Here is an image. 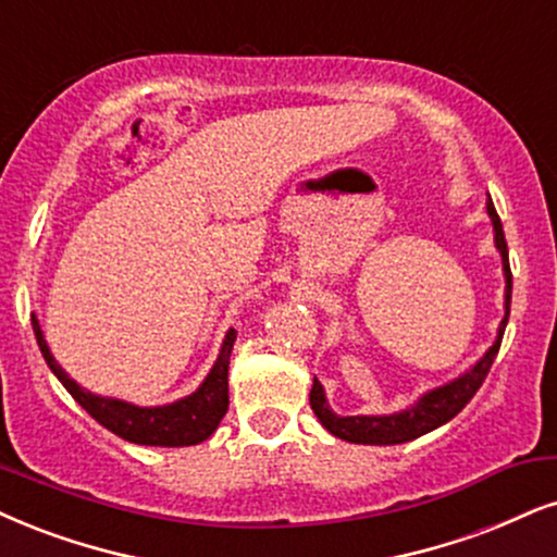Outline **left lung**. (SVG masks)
<instances>
[{
  "label": "left lung",
  "mask_w": 557,
  "mask_h": 557,
  "mask_svg": "<svg viewBox=\"0 0 557 557\" xmlns=\"http://www.w3.org/2000/svg\"><path fill=\"white\" fill-rule=\"evenodd\" d=\"M488 216L493 222V232H496V247L500 252V260H504V276H506V314L498 325V335L496 343L485 351L483 359H480L475 367H470L468 372L459 374L457 380H451L444 387L429 389V393L418 397L416 405L400 410V413L393 416H338L333 413L331 405H327L325 389L314 376L312 393H310V405L314 410V416L320 418V423L331 431L333 436L343 438V442L351 444H374V446H389V444H405L413 442V438L429 434V431L438 429L446 421H451L459 410L465 408L472 400V395L478 393L480 384L485 382L488 376L493 359H496L500 341H504V331L506 322H509V310H511V268H509V247H506V237H504V224L496 214V206H493L491 196L488 203Z\"/></svg>",
  "instance_id": "8db88e82"
}]
</instances>
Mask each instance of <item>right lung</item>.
<instances>
[{
    "instance_id": "1",
    "label": "right lung",
    "mask_w": 557,
    "mask_h": 557,
    "mask_svg": "<svg viewBox=\"0 0 557 557\" xmlns=\"http://www.w3.org/2000/svg\"><path fill=\"white\" fill-rule=\"evenodd\" d=\"M30 320L40 354H44L51 372L59 376V382L69 389V395H72L95 421L106 425L108 431H113L115 436L126 438V442L147 446L201 444L214 434L219 421H222L226 408H230V382H226V374H230V356L237 338L235 331L224 335L216 363L211 367L209 376H206L201 387H198L194 395L170 405H157V408H139V405L115 400V397L92 395L89 389L79 387V384L74 382L51 356V348H48L38 320Z\"/></svg>"
}]
</instances>
